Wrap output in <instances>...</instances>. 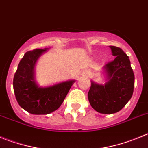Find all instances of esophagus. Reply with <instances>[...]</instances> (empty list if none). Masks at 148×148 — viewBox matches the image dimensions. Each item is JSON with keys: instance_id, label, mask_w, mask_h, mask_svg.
<instances>
[{"instance_id": "esophagus-1", "label": "esophagus", "mask_w": 148, "mask_h": 148, "mask_svg": "<svg viewBox=\"0 0 148 148\" xmlns=\"http://www.w3.org/2000/svg\"><path fill=\"white\" fill-rule=\"evenodd\" d=\"M83 74H84L85 75H88V74H89V71H85L84 72H83Z\"/></svg>"}]
</instances>
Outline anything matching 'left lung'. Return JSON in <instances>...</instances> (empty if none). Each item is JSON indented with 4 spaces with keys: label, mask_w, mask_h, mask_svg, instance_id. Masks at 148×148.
Wrapping results in <instances>:
<instances>
[{
    "label": "left lung",
    "mask_w": 148,
    "mask_h": 148,
    "mask_svg": "<svg viewBox=\"0 0 148 148\" xmlns=\"http://www.w3.org/2000/svg\"><path fill=\"white\" fill-rule=\"evenodd\" d=\"M110 47L115 57L104 66L108 82L105 85L92 82L88 93L91 106L102 114H112L122 110L132 97L134 89V73L129 56L120 47Z\"/></svg>",
    "instance_id": "left-lung-1"
}]
</instances>
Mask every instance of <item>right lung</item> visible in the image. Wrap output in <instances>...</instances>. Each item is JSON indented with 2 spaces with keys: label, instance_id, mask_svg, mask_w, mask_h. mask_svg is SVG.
I'll use <instances>...</instances> for the list:
<instances>
[{
  "label": "right lung",
  "instance_id": "obj_1",
  "mask_svg": "<svg viewBox=\"0 0 148 148\" xmlns=\"http://www.w3.org/2000/svg\"><path fill=\"white\" fill-rule=\"evenodd\" d=\"M45 49H34L24 55L13 78V89L18 104L33 115H47L61 106L74 80L41 88L34 80V66Z\"/></svg>",
  "mask_w": 148,
  "mask_h": 148
}]
</instances>
